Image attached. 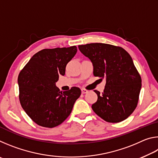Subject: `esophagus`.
I'll list each match as a JSON object with an SVG mask.
<instances>
[{
	"mask_svg": "<svg viewBox=\"0 0 158 158\" xmlns=\"http://www.w3.org/2000/svg\"><path fill=\"white\" fill-rule=\"evenodd\" d=\"M88 92H89V90L85 89H81V93H83V94H85V93H87Z\"/></svg>",
	"mask_w": 158,
	"mask_h": 158,
	"instance_id": "34e87169",
	"label": "esophagus"
}]
</instances>
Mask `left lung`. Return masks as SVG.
<instances>
[{"mask_svg":"<svg viewBox=\"0 0 158 158\" xmlns=\"http://www.w3.org/2000/svg\"><path fill=\"white\" fill-rule=\"evenodd\" d=\"M79 49L91 61L93 74L106 79L102 93L92 109L109 123L124 121L137 107L141 79L132 57L121 47L103 43L79 45Z\"/></svg>","mask_w":158,"mask_h":158,"instance_id":"8db88e82","label":"left lung"}]
</instances>
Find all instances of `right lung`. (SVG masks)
Returning a JSON list of instances; mask_svg holds the SVG:
<instances>
[{"mask_svg": "<svg viewBox=\"0 0 158 158\" xmlns=\"http://www.w3.org/2000/svg\"><path fill=\"white\" fill-rule=\"evenodd\" d=\"M77 52L76 46L42 49L32 56L19 74L21 105L37 125L54 127L62 123L81 95L77 87L62 92L56 85Z\"/></svg>", "mask_w": 158, "mask_h": 158, "instance_id": "right-lung-1", "label": "right lung"}]
</instances>
